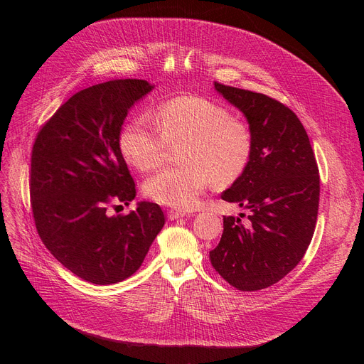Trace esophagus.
<instances>
[{"instance_id": "obj_1", "label": "esophagus", "mask_w": 364, "mask_h": 364, "mask_svg": "<svg viewBox=\"0 0 364 364\" xmlns=\"http://www.w3.org/2000/svg\"><path fill=\"white\" fill-rule=\"evenodd\" d=\"M186 215H187V214H186V213H181V211H169V213H168V218H169L171 221L183 218V217H186Z\"/></svg>"}]
</instances>
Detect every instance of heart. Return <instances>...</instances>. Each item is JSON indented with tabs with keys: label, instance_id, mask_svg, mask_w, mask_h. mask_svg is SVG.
Wrapping results in <instances>:
<instances>
[{
	"label": "heart",
	"instance_id": "1",
	"mask_svg": "<svg viewBox=\"0 0 364 364\" xmlns=\"http://www.w3.org/2000/svg\"><path fill=\"white\" fill-rule=\"evenodd\" d=\"M153 119L156 127L146 118L125 124L119 147L132 166L150 171L164 162L169 144L183 143V165L165 168L144 183L146 195L161 205L193 208L209 183L230 186L251 162L250 128L215 102L183 95L159 105Z\"/></svg>",
	"mask_w": 364,
	"mask_h": 364
}]
</instances>
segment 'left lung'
<instances>
[{"instance_id":"left-lung-1","label":"left lung","mask_w":364,"mask_h":364,"mask_svg":"<svg viewBox=\"0 0 364 364\" xmlns=\"http://www.w3.org/2000/svg\"><path fill=\"white\" fill-rule=\"evenodd\" d=\"M215 90L245 114L252 156L221 195L250 211L247 223L224 217L209 258L236 289L259 291L292 272L307 251L318 211V168L307 131L289 107L261 92L218 82Z\"/></svg>"}]
</instances>
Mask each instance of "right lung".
I'll return each mask as SVG.
<instances>
[{
	"label": "right lung",
	"instance_id": "obj_1",
	"mask_svg": "<svg viewBox=\"0 0 364 364\" xmlns=\"http://www.w3.org/2000/svg\"><path fill=\"white\" fill-rule=\"evenodd\" d=\"M153 87L113 80L81 90L33 143L31 203L38 235L57 261L94 284L136 273L165 224L161 206L146 200L127 215L107 214L109 206L136 198L119 134L129 109Z\"/></svg>",
	"mask_w": 364,
	"mask_h": 364
}]
</instances>
